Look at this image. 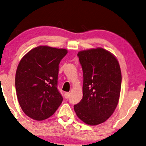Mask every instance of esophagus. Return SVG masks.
<instances>
[{"label": "esophagus", "instance_id": "34e87169", "mask_svg": "<svg viewBox=\"0 0 146 146\" xmlns=\"http://www.w3.org/2000/svg\"><path fill=\"white\" fill-rule=\"evenodd\" d=\"M70 95V94L69 92H66V93H65V94H64V97H65V98H66V99H68V98H69Z\"/></svg>", "mask_w": 146, "mask_h": 146}]
</instances>
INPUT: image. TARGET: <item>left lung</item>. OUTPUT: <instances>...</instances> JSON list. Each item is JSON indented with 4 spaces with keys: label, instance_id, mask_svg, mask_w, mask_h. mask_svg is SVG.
Returning a JSON list of instances; mask_svg holds the SVG:
<instances>
[{
    "label": "left lung",
    "instance_id": "obj_1",
    "mask_svg": "<svg viewBox=\"0 0 146 146\" xmlns=\"http://www.w3.org/2000/svg\"><path fill=\"white\" fill-rule=\"evenodd\" d=\"M83 70V98L74 106L78 117L89 125L109 119L119 103L122 75L118 60L98 47L78 52Z\"/></svg>",
    "mask_w": 146,
    "mask_h": 146
}]
</instances>
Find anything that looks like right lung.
<instances>
[{"label":"right lung","instance_id":"1","mask_svg":"<svg viewBox=\"0 0 146 146\" xmlns=\"http://www.w3.org/2000/svg\"><path fill=\"white\" fill-rule=\"evenodd\" d=\"M65 48L39 46L23 56L16 70L15 85L21 108L36 120L50 117L63 98L57 89L58 65Z\"/></svg>","mask_w":146,"mask_h":146}]
</instances>
